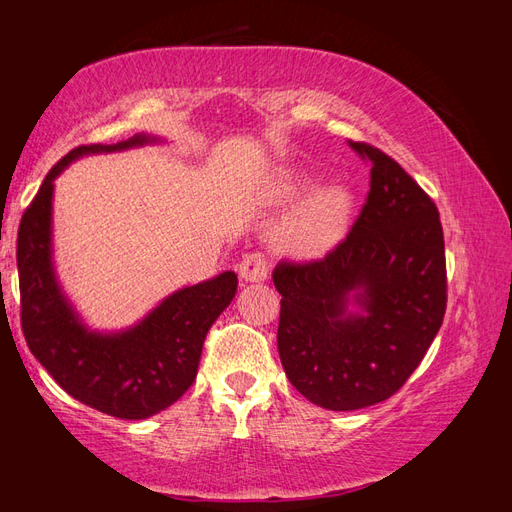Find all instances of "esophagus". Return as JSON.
<instances>
[{
	"instance_id": "1",
	"label": "esophagus",
	"mask_w": 512,
	"mask_h": 512,
	"mask_svg": "<svg viewBox=\"0 0 512 512\" xmlns=\"http://www.w3.org/2000/svg\"><path fill=\"white\" fill-rule=\"evenodd\" d=\"M239 277L243 282H265L269 277V267L265 256L260 254H247L241 262H239Z\"/></svg>"
}]
</instances>
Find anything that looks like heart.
I'll return each mask as SVG.
<instances>
[{
    "mask_svg": "<svg viewBox=\"0 0 512 512\" xmlns=\"http://www.w3.org/2000/svg\"><path fill=\"white\" fill-rule=\"evenodd\" d=\"M309 185L299 168L284 166L265 181L262 200L269 207H282L301 196ZM352 196L348 190L327 185L299 200L284 218L271 228L269 241L277 252L299 258L318 260L331 254L342 243L350 226Z\"/></svg>",
    "mask_w": 512,
    "mask_h": 512,
    "instance_id": "heart-1",
    "label": "heart"
}]
</instances>
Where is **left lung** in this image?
<instances>
[{
    "label": "left lung",
    "instance_id": "obj_1",
    "mask_svg": "<svg viewBox=\"0 0 512 512\" xmlns=\"http://www.w3.org/2000/svg\"><path fill=\"white\" fill-rule=\"evenodd\" d=\"M371 190L350 235L316 262H280L277 350L312 404L346 412L397 393L423 361L446 309L440 213L393 158L365 143Z\"/></svg>",
    "mask_w": 512,
    "mask_h": 512
}]
</instances>
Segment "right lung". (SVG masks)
<instances>
[{"mask_svg": "<svg viewBox=\"0 0 512 512\" xmlns=\"http://www.w3.org/2000/svg\"><path fill=\"white\" fill-rule=\"evenodd\" d=\"M162 141L141 132L115 145L72 149L42 181L17 239L21 324L29 350L68 395L128 421L166 410L190 389L211 324L235 297L237 273L224 271L175 290L128 329H89L57 280L53 192L55 179L74 160Z\"/></svg>", "mask_w": 512, "mask_h": 512, "instance_id": "right-lung-1", "label": "right lung"}]
</instances>
